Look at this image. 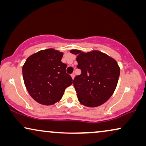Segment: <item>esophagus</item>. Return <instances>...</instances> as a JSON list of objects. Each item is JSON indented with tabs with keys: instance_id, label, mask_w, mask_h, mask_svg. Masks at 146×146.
<instances>
[{
	"instance_id": "obj_1",
	"label": "esophagus",
	"mask_w": 146,
	"mask_h": 146,
	"mask_svg": "<svg viewBox=\"0 0 146 146\" xmlns=\"http://www.w3.org/2000/svg\"><path fill=\"white\" fill-rule=\"evenodd\" d=\"M74 76H75V74H74V73H72V74H71V77H72V79L74 78Z\"/></svg>"
}]
</instances>
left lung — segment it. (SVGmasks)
<instances>
[{"mask_svg":"<svg viewBox=\"0 0 146 146\" xmlns=\"http://www.w3.org/2000/svg\"><path fill=\"white\" fill-rule=\"evenodd\" d=\"M70 52L77 55V68L82 72L73 80L80 103L92 108L103 104L112 96L118 82L120 69L117 62L98 50Z\"/></svg>","mask_w":146,"mask_h":146,"instance_id":"obj_1","label":"left lung"}]
</instances>
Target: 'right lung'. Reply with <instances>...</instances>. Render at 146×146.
I'll use <instances>...</instances> for the list:
<instances>
[{
    "label": "right lung",
    "mask_w": 146,
    "mask_h": 146,
    "mask_svg": "<svg viewBox=\"0 0 146 146\" xmlns=\"http://www.w3.org/2000/svg\"><path fill=\"white\" fill-rule=\"evenodd\" d=\"M62 56V52L48 48L31 55L24 64V82L31 96L39 104H54L73 82L66 72L67 65L61 62Z\"/></svg>",
    "instance_id": "add662e5"
}]
</instances>
